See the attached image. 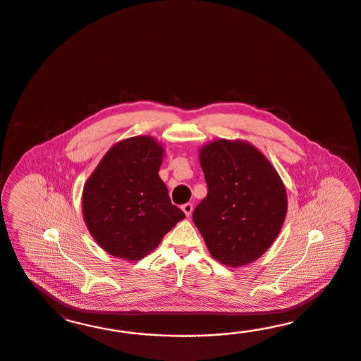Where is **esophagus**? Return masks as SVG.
I'll use <instances>...</instances> for the list:
<instances>
[{
  "label": "esophagus",
  "mask_w": 361,
  "mask_h": 361,
  "mask_svg": "<svg viewBox=\"0 0 361 361\" xmlns=\"http://www.w3.org/2000/svg\"><path fill=\"white\" fill-rule=\"evenodd\" d=\"M183 212L185 213L186 217H190V214H192V212H193V205L192 204H184L183 205Z\"/></svg>",
  "instance_id": "34e87169"
}]
</instances>
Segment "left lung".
<instances>
[{
    "instance_id": "1",
    "label": "left lung",
    "mask_w": 361,
    "mask_h": 361,
    "mask_svg": "<svg viewBox=\"0 0 361 361\" xmlns=\"http://www.w3.org/2000/svg\"><path fill=\"white\" fill-rule=\"evenodd\" d=\"M208 195L193 221L210 255L229 267L257 261L283 226L287 195L281 176L258 148L219 139L201 147Z\"/></svg>"
}]
</instances>
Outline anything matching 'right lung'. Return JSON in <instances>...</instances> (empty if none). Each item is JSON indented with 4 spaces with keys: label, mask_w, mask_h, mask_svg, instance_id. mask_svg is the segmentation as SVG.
Instances as JSON below:
<instances>
[{
    "label": "right lung",
    "mask_w": 361,
    "mask_h": 361,
    "mask_svg": "<svg viewBox=\"0 0 361 361\" xmlns=\"http://www.w3.org/2000/svg\"><path fill=\"white\" fill-rule=\"evenodd\" d=\"M164 148L152 136L114 144L88 177L82 212L90 234L114 257L139 261L185 214L159 176Z\"/></svg>",
    "instance_id": "obj_1"
}]
</instances>
